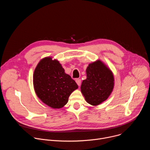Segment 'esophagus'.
I'll return each mask as SVG.
<instances>
[{"label":"esophagus","mask_w":150,"mask_h":150,"mask_svg":"<svg viewBox=\"0 0 150 150\" xmlns=\"http://www.w3.org/2000/svg\"><path fill=\"white\" fill-rule=\"evenodd\" d=\"M75 81H76V83L78 84V86H80L81 85V80L80 79H76V80H75Z\"/></svg>","instance_id":"obj_1"}]
</instances>
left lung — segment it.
<instances>
[{
  "instance_id": "1",
  "label": "left lung",
  "mask_w": 150,
  "mask_h": 150,
  "mask_svg": "<svg viewBox=\"0 0 150 150\" xmlns=\"http://www.w3.org/2000/svg\"><path fill=\"white\" fill-rule=\"evenodd\" d=\"M86 72L87 79L82 82L81 92L88 103L97 105L107 100L113 90V74L100 60L90 64Z\"/></svg>"
}]
</instances>
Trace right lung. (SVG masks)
<instances>
[{
	"mask_svg": "<svg viewBox=\"0 0 150 150\" xmlns=\"http://www.w3.org/2000/svg\"><path fill=\"white\" fill-rule=\"evenodd\" d=\"M33 83L38 97L53 109H60L68 101L71 94L78 86L65 73L59 62L46 57L40 60L33 75Z\"/></svg>",
	"mask_w": 150,
	"mask_h": 150,
	"instance_id": "add662e5",
	"label": "right lung"
}]
</instances>
